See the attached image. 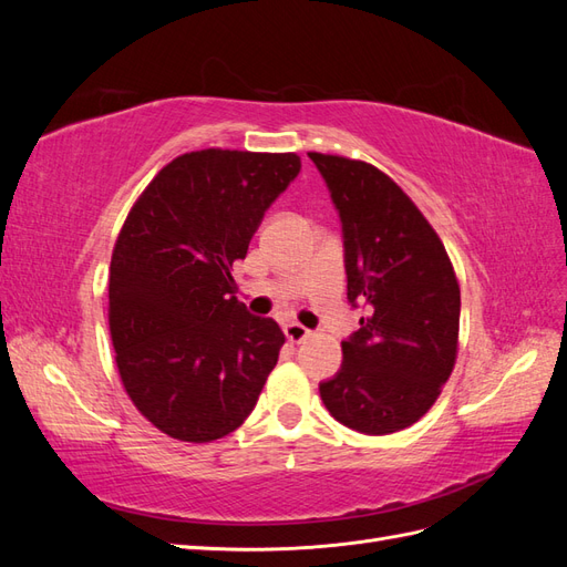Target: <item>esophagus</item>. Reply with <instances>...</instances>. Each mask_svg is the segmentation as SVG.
I'll return each instance as SVG.
<instances>
[{
	"label": "esophagus",
	"mask_w": 567,
	"mask_h": 567,
	"mask_svg": "<svg viewBox=\"0 0 567 567\" xmlns=\"http://www.w3.org/2000/svg\"><path fill=\"white\" fill-rule=\"evenodd\" d=\"M284 333H286V338L290 340V342H302L305 338H310V329H305L302 323H298V321H288L286 326H284Z\"/></svg>",
	"instance_id": "34e87169"
}]
</instances>
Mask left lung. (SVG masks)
<instances>
[{"instance_id": "left-lung-1", "label": "left lung", "mask_w": 567, "mask_h": 567, "mask_svg": "<svg viewBox=\"0 0 567 567\" xmlns=\"http://www.w3.org/2000/svg\"><path fill=\"white\" fill-rule=\"evenodd\" d=\"M342 229L348 300L362 310L342 364L319 383L331 416L398 433L437 400L456 359L461 293L442 241L402 188L362 161L310 153Z\"/></svg>"}]
</instances>
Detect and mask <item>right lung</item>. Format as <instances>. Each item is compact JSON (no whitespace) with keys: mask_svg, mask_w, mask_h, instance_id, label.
Instances as JSON below:
<instances>
[{"mask_svg":"<svg viewBox=\"0 0 567 567\" xmlns=\"http://www.w3.org/2000/svg\"><path fill=\"white\" fill-rule=\"evenodd\" d=\"M300 167L296 153H184L125 219L109 279L115 362L134 406L169 437L234 433L277 367L286 336L238 302L229 269Z\"/></svg>","mask_w":567,"mask_h":567,"instance_id":"add662e5","label":"right lung"}]
</instances>
